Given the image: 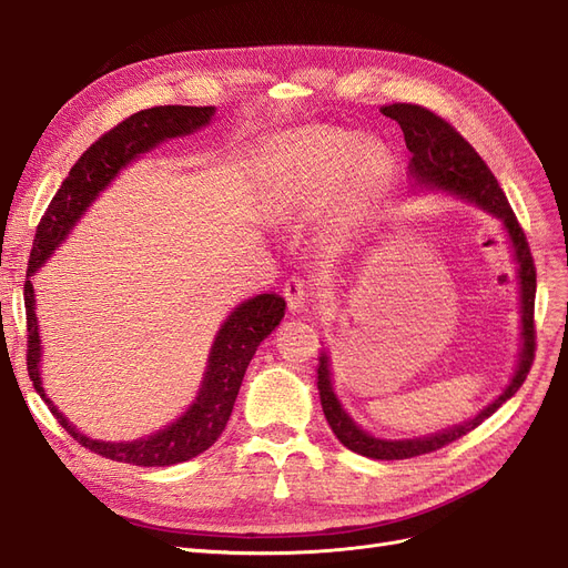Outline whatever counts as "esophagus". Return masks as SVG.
<instances>
[{
	"label": "esophagus",
	"mask_w": 568,
	"mask_h": 568,
	"mask_svg": "<svg viewBox=\"0 0 568 568\" xmlns=\"http://www.w3.org/2000/svg\"><path fill=\"white\" fill-rule=\"evenodd\" d=\"M284 298H286V305L288 311H301V307H305L307 303H311L313 298V284L307 280H301V277H291L286 284H284Z\"/></svg>",
	"instance_id": "obj_1"
}]
</instances>
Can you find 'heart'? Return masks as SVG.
Returning a JSON list of instances; mask_svg holds the SVG:
<instances>
[{
    "mask_svg": "<svg viewBox=\"0 0 568 568\" xmlns=\"http://www.w3.org/2000/svg\"><path fill=\"white\" fill-rule=\"evenodd\" d=\"M288 165L286 192L301 205H315L336 192V225H346L379 192L390 173V156L382 144L355 142L353 136L305 128L284 144Z\"/></svg>",
    "mask_w": 568,
    "mask_h": 568,
    "instance_id": "obj_1",
    "label": "heart"
}]
</instances>
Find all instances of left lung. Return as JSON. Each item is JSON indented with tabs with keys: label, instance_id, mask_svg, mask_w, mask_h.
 <instances>
[{
	"label": "left lung",
	"instance_id": "left-lung-1",
	"mask_svg": "<svg viewBox=\"0 0 568 568\" xmlns=\"http://www.w3.org/2000/svg\"><path fill=\"white\" fill-rule=\"evenodd\" d=\"M382 113L395 120L405 134V144L412 153L409 175L415 180V184L445 189V192L469 199L471 203L480 205L486 213H493L495 217H500L505 222L514 246V257H517L519 263L521 280V357L511 384L505 388L500 398L488 405L484 412H478L471 422L445 428V432L436 436L412 440H382L365 434L336 400V395L332 390L329 359H326V355L320 357V400L334 436L357 455H365L372 459H409L440 450L445 445L455 443L457 438L467 436L480 422H486L497 407L507 403L526 382L532 359H536V320H532V315H536V263H532L526 234L519 225L517 215H514L500 184H497L486 161L478 156L476 149L464 140L453 123H448V120L440 118L432 109L419 104H400V101L398 104L382 106Z\"/></svg>",
	"mask_w": 568,
	"mask_h": 568
}]
</instances>
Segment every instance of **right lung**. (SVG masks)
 I'll use <instances>...</instances> for the list:
<instances>
[{
	"label": "right lung",
	"instance_id": "1",
	"mask_svg": "<svg viewBox=\"0 0 568 568\" xmlns=\"http://www.w3.org/2000/svg\"><path fill=\"white\" fill-rule=\"evenodd\" d=\"M215 106H153L136 111L123 123H118L106 134L82 153L71 173L63 180L57 196L51 199L38 225L36 242L28 257V280L23 286L26 298V324H28V374L36 390L42 395L51 415L71 434L82 448L113 462L136 464V467H170V464L186 462L211 445L225 432L239 386L244 382L246 367L253 359L257 346L274 332L284 317L286 303L277 294H261L242 303L222 324L209 357V372L203 376L196 403L184 415L163 432L132 443H104L92 440L75 432L73 424L47 398L40 382V334L36 317V291L30 277L47 261L75 225V220L94 201L118 170L140 153L161 144L168 136L189 134L209 123Z\"/></svg>",
	"mask_w": 568,
	"mask_h": 568
}]
</instances>
